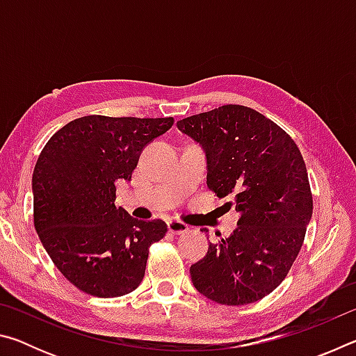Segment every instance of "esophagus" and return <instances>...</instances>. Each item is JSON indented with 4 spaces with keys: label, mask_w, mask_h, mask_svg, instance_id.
<instances>
[{
    "label": "esophagus",
    "mask_w": 356,
    "mask_h": 356,
    "mask_svg": "<svg viewBox=\"0 0 356 356\" xmlns=\"http://www.w3.org/2000/svg\"><path fill=\"white\" fill-rule=\"evenodd\" d=\"M168 229H170L171 234H176V236H180V234H185L188 232V226L185 225L182 221H168Z\"/></svg>",
    "instance_id": "esophagus-1"
}]
</instances>
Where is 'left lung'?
Instances as JSON below:
<instances>
[{"label":"left lung","mask_w":356,"mask_h":356,"mask_svg":"<svg viewBox=\"0 0 356 356\" xmlns=\"http://www.w3.org/2000/svg\"><path fill=\"white\" fill-rule=\"evenodd\" d=\"M206 150L207 186L240 213L231 237L193 264V286L220 305H250L286 278L312 216V193L297 144L252 108L222 105L179 120ZM207 232V229H204Z\"/></svg>","instance_id":"obj_1"}]
</instances>
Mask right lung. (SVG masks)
<instances>
[{
	"instance_id": "1",
	"label": "right lung",
	"mask_w": 356,
	"mask_h": 356,
	"mask_svg": "<svg viewBox=\"0 0 356 356\" xmlns=\"http://www.w3.org/2000/svg\"><path fill=\"white\" fill-rule=\"evenodd\" d=\"M172 118L83 116L53 135L33 172L34 227L67 281L100 298L140 286L150 245L165 221H141L116 207V185L131 180L141 150Z\"/></svg>"
}]
</instances>
